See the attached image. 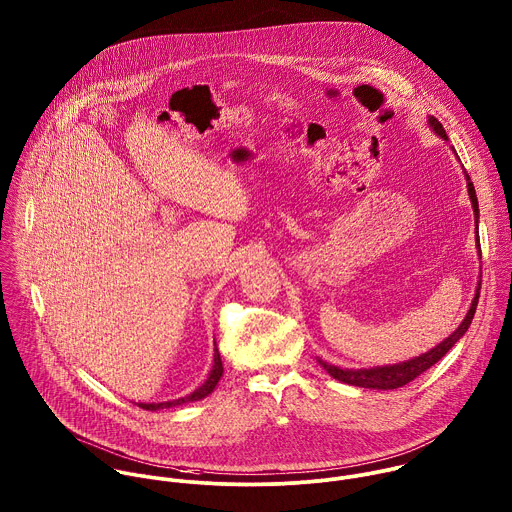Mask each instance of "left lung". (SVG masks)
<instances>
[{
  "instance_id": "1",
  "label": "left lung",
  "mask_w": 512,
  "mask_h": 512,
  "mask_svg": "<svg viewBox=\"0 0 512 512\" xmlns=\"http://www.w3.org/2000/svg\"><path fill=\"white\" fill-rule=\"evenodd\" d=\"M429 127L445 141H449L447 133H445V127L439 123V119H435L433 115H429ZM455 151V147H451ZM457 155V153H455ZM459 157V155H457ZM465 179H467V189H469V197H471V203H473V211H475V223L479 227V201H477V193H475V185L469 177V173L465 171ZM477 249L481 253V243H479V231H477ZM479 295H481V283L475 291V297H473V303H471V309L467 313V317L463 319V323L453 331V335H449L445 341H441L437 347H433L431 351L415 357V359H409V361H403V363H395V365H383V367H371V369H343V367H337V365H331L323 359H319V365L337 381L341 383H347V385H353V387H361V389H377V391H389V389H399V387H405L407 383L415 381L421 373H425L427 369H431L435 363H439L453 347L455 343L469 331L471 323H473V317H475V311H477V303H479Z\"/></svg>"
}]
</instances>
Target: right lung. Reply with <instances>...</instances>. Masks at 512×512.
<instances>
[{
    "instance_id": "right-lung-1",
    "label": "right lung",
    "mask_w": 512,
    "mask_h": 512,
    "mask_svg": "<svg viewBox=\"0 0 512 512\" xmlns=\"http://www.w3.org/2000/svg\"><path fill=\"white\" fill-rule=\"evenodd\" d=\"M223 377V363H221V355H219V349L215 345V353H213V367L209 371V377L205 379V383L195 389L193 393H189L187 397H181V399H175V401H165V403H137L141 409L145 411H159V409H169V407H177V405H183V403H193V401H201L205 399L207 395L213 393V389L217 387L219 379Z\"/></svg>"
}]
</instances>
